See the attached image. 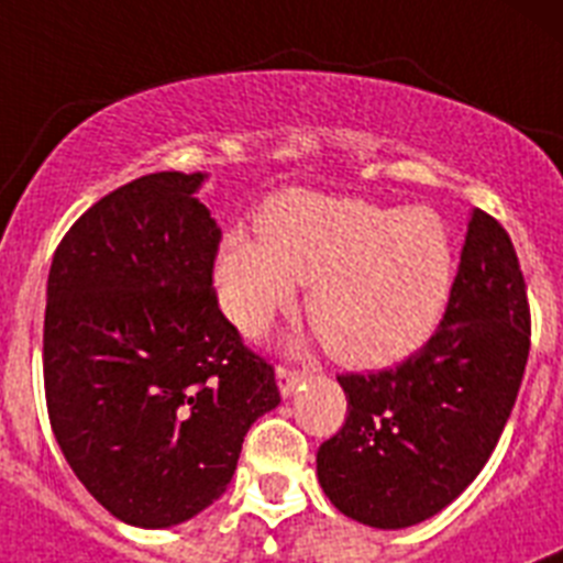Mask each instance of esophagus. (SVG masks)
<instances>
[{"label": "esophagus", "mask_w": 563, "mask_h": 563, "mask_svg": "<svg viewBox=\"0 0 563 563\" xmlns=\"http://www.w3.org/2000/svg\"><path fill=\"white\" fill-rule=\"evenodd\" d=\"M305 377H307V372L290 369V366H278V369H276L278 391H282V395H285V397H290L292 391H296L298 386H301V380H305Z\"/></svg>", "instance_id": "34e87169"}]
</instances>
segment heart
<instances>
[{
  "instance_id": "heart-1",
  "label": "heart",
  "mask_w": 563,
  "mask_h": 563,
  "mask_svg": "<svg viewBox=\"0 0 563 563\" xmlns=\"http://www.w3.org/2000/svg\"><path fill=\"white\" fill-rule=\"evenodd\" d=\"M258 228L262 239L228 233L213 271L245 335L290 310L298 285H310L307 316L346 366H391L434 335L456 278L454 236L437 211L296 191L276 197Z\"/></svg>"
}]
</instances>
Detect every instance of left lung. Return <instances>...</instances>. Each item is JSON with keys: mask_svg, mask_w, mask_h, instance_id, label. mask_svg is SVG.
I'll return each instance as SVG.
<instances>
[{"mask_svg": "<svg viewBox=\"0 0 563 563\" xmlns=\"http://www.w3.org/2000/svg\"><path fill=\"white\" fill-rule=\"evenodd\" d=\"M530 355V305L505 228L474 208L434 335L395 369L338 375L350 415L318 449V482L343 516L420 525L476 479L514 411Z\"/></svg>", "mask_w": 563, "mask_h": 563, "instance_id": "obj_1", "label": "left lung"}]
</instances>
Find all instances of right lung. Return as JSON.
Here are the masks:
<instances>
[{
	"label": "right lung",
	"mask_w": 563,
	"mask_h": 563,
	"mask_svg": "<svg viewBox=\"0 0 563 563\" xmlns=\"http://www.w3.org/2000/svg\"><path fill=\"white\" fill-rule=\"evenodd\" d=\"M202 183L157 172L114 188L64 233L47 278L53 434L89 494L148 530L220 499L247 429L282 402L217 301Z\"/></svg>",
	"instance_id": "obj_1"
}]
</instances>
